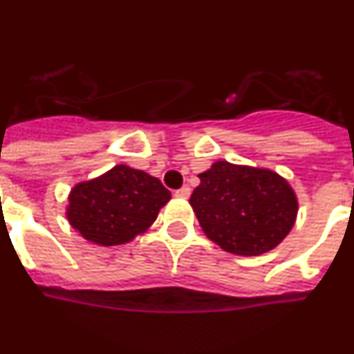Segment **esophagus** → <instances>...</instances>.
I'll return each mask as SVG.
<instances>
[{"label": "esophagus", "instance_id": "esophagus-1", "mask_svg": "<svg viewBox=\"0 0 354 354\" xmlns=\"http://www.w3.org/2000/svg\"><path fill=\"white\" fill-rule=\"evenodd\" d=\"M174 196H176V198H183V200H187V198H189V196H191V189H189V187H182V189H178L176 192H174Z\"/></svg>", "mask_w": 354, "mask_h": 354}]
</instances>
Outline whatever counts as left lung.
Returning a JSON list of instances; mask_svg holds the SVG:
<instances>
[{
	"instance_id": "8db88e82",
	"label": "left lung",
	"mask_w": 354,
	"mask_h": 354,
	"mask_svg": "<svg viewBox=\"0 0 354 354\" xmlns=\"http://www.w3.org/2000/svg\"><path fill=\"white\" fill-rule=\"evenodd\" d=\"M198 176L189 203L205 236L225 252L261 255L295 225L297 194L277 172L218 160Z\"/></svg>"
}]
</instances>
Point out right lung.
Instances as JSON below:
<instances>
[{
  "instance_id": "add662e5",
  "label": "right lung",
  "mask_w": 354,
  "mask_h": 354,
  "mask_svg": "<svg viewBox=\"0 0 354 354\" xmlns=\"http://www.w3.org/2000/svg\"><path fill=\"white\" fill-rule=\"evenodd\" d=\"M169 200L158 178L120 163L71 189L66 218L86 241L117 246L144 234Z\"/></svg>"
}]
</instances>
